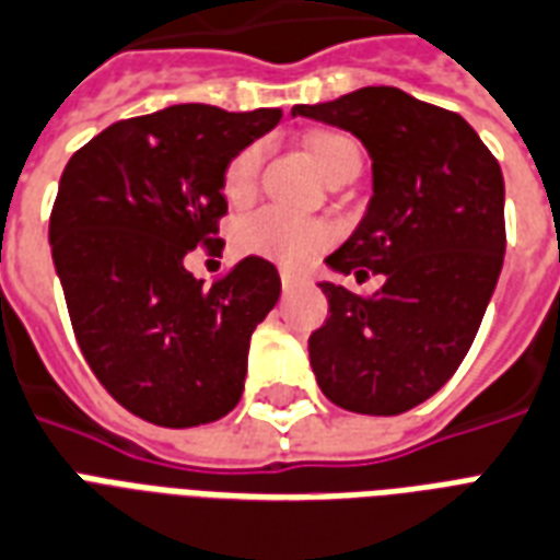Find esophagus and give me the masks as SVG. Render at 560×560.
Listing matches in <instances>:
<instances>
[{
  "mask_svg": "<svg viewBox=\"0 0 560 560\" xmlns=\"http://www.w3.org/2000/svg\"><path fill=\"white\" fill-rule=\"evenodd\" d=\"M280 283H283V289H285V292H289V289H298V285L306 283V277H303L301 271L283 268V271H280Z\"/></svg>",
  "mask_w": 560,
  "mask_h": 560,
  "instance_id": "34e87169",
  "label": "esophagus"
}]
</instances>
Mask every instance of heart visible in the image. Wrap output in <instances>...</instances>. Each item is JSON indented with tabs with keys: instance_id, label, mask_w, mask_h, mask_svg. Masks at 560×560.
<instances>
[{
	"instance_id": "b5f03b06",
	"label": "heart",
	"mask_w": 560,
	"mask_h": 560,
	"mask_svg": "<svg viewBox=\"0 0 560 560\" xmlns=\"http://www.w3.org/2000/svg\"><path fill=\"white\" fill-rule=\"evenodd\" d=\"M306 151H310L312 163L320 168L324 177H332L339 168L359 160L357 142L350 140L348 133L339 131L312 133L306 140ZM259 163H262V149L259 145L242 149L228 163L224 175H221V189L231 201H245L254 192ZM329 236H332V231H329L327 221L294 215V212L277 210V207H262V210L250 212L236 224L233 245L242 254L275 259V262H283V266H301L312 254H318L327 245Z\"/></svg>"
}]
</instances>
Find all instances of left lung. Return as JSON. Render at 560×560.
I'll list each match as a JSON object with an SVG mask.
<instances>
[{
    "label": "left lung",
    "instance_id": "1",
    "mask_svg": "<svg viewBox=\"0 0 560 560\" xmlns=\"http://www.w3.org/2000/svg\"><path fill=\"white\" fill-rule=\"evenodd\" d=\"M292 116L345 128L371 154L374 195L327 266L385 280L374 298L318 283L329 315L310 336L315 380L359 415L415 409L456 374L500 280V163L462 116L397 86L294 104Z\"/></svg>",
    "mask_w": 560,
    "mask_h": 560
}]
</instances>
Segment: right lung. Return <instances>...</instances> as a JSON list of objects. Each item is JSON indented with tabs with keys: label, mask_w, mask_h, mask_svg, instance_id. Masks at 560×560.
<instances>
[{
	"label": "right lung",
	"mask_w": 560,
	"mask_h": 560,
	"mask_svg": "<svg viewBox=\"0 0 560 560\" xmlns=\"http://www.w3.org/2000/svg\"><path fill=\"white\" fill-rule=\"evenodd\" d=\"M280 116L172 104L104 128L60 175L49 242L75 339L110 397L149 423H212L245 392L250 332L280 275L245 257L203 285L184 259L219 242L221 175Z\"/></svg>",
	"instance_id": "add662e5"
}]
</instances>
